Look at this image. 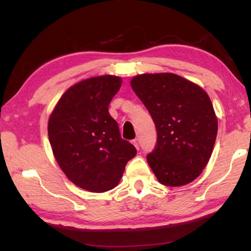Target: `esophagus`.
Listing matches in <instances>:
<instances>
[{
  "mask_svg": "<svg viewBox=\"0 0 251 251\" xmlns=\"http://www.w3.org/2000/svg\"><path fill=\"white\" fill-rule=\"evenodd\" d=\"M132 144H133V145H135V147H136L137 150H139V144H138V140H137V139H133V140H132Z\"/></svg>",
  "mask_w": 251,
  "mask_h": 251,
  "instance_id": "1",
  "label": "esophagus"
}]
</instances>
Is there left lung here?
I'll return each mask as SVG.
<instances>
[{"label": "left lung", "instance_id": "left-lung-1", "mask_svg": "<svg viewBox=\"0 0 251 251\" xmlns=\"http://www.w3.org/2000/svg\"><path fill=\"white\" fill-rule=\"evenodd\" d=\"M131 88L155 125L156 145L147 162L166 186H181L200 176L217 136V118L203 89L171 73L142 74Z\"/></svg>", "mask_w": 251, "mask_h": 251}]
</instances>
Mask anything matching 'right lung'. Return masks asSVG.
<instances>
[{
  "label": "right lung",
  "mask_w": 251,
  "mask_h": 251,
  "mask_svg": "<svg viewBox=\"0 0 251 251\" xmlns=\"http://www.w3.org/2000/svg\"><path fill=\"white\" fill-rule=\"evenodd\" d=\"M104 75L71 87L51 113L48 135L58 164L72 183L101 193L114 188L136 147L122 139L108 105L121 87Z\"/></svg>",
  "instance_id": "obj_1"
}]
</instances>
